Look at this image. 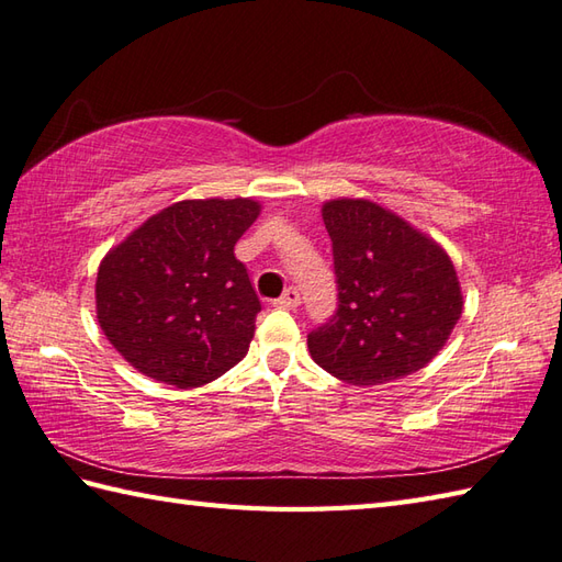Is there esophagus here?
<instances>
[{
  "label": "esophagus",
  "instance_id": "obj_1",
  "mask_svg": "<svg viewBox=\"0 0 562 562\" xmlns=\"http://www.w3.org/2000/svg\"><path fill=\"white\" fill-rule=\"evenodd\" d=\"M302 304V294H300V290L296 288H288L284 290V294L280 296L278 302H274V306H280V308H296Z\"/></svg>",
  "mask_w": 562,
  "mask_h": 562
}]
</instances>
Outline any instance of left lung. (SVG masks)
<instances>
[{
  "instance_id": "8db88e82",
  "label": "left lung",
  "mask_w": 562,
  "mask_h": 562,
  "mask_svg": "<svg viewBox=\"0 0 562 562\" xmlns=\"http://www.w3.org/2000/svg\"><path fill=\"white\" fill-rule=\"evenodd\" d=\"M338 306L308 333V352L352 386H379L423 369L461 318L449 256L408 222L369 200H330Z\"/></svg>"
}]
</instances>
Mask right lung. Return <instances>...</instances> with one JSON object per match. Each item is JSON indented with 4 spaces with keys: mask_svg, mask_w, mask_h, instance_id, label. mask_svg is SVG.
<instances>
[{
    "mask_svg": "<svg viewBox=\"0 0 562 562\" xmlns=\"http://www.w3.org/2000/svg\"><path fill=\"white\" fill-rule=\"evenodd\" d=\"M258 212L246 198L176 202L103 258L99 324L142 374L193 389L241 362L260 300L234 246Z\"/></svg>",
    "mask_w": 562,
    "mask_h": 562,
    "instance_id": "add662e5",
    "label": "right lung"
}]
</instances>
